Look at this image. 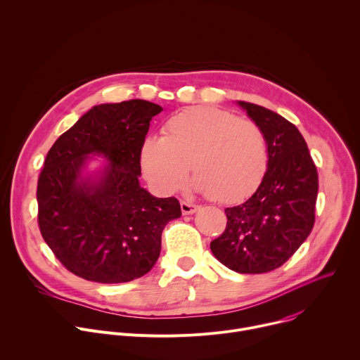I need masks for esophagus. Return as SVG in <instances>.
Here are the masks:
<instances>
[{
    "mask_svg": "<svg viewBox=\"0 0 360 360\" xmlns=\"http://www.w3.org/2000/svg\"><path fill=\"white\" fill-rule=\"evenodd\" d=\"M198 208L199 207L195 203H189V202H185V200L181 202V211H182L184 215H192L198 211Z\"/></svg>",
    "mask_w": 360,
    "mask_h": 360,
    "instance_id": "esophagus-1",
    "label": "esophagus"
}]
</instances>
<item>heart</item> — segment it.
<instances>
[{"label":"heart","instance_id":"b5f03b06","mask_svg":"<svg viewBox=\"0 0 360 360\" xmlns=\"http://www.w3.org/2000/svg\"><path fill=\"white\" fill-rule=\"evenodd\" d=\"M191 189L218 202H235L256 191L269 155L262 128L235 114L196 107L171 117L164 136H148L141 148L146 181L161 195L174 193L188 171Z\"/></svg>","mask_w":360,"mask_h":360}]
</instances>
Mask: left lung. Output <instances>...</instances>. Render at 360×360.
Segmentation results:
<instances>
[{
  "mask_svg": "<svg viewBox=\"0 0 360 360\" xmlns=\"http://www.w3.org/2000/svg\"><path fill=\"white\" fill-rule=\"evenodd\" d=\"M236 104L268 142V169L243 203L226 208L225 232L211 242L215 258L238 274H265L283 265L315 224L318 172L299 129L250 102Z\"/></svg>",
  "mask_w": 360,
  "mask_h": 360,
  "instance_id": "8db88e82",
  "label": "left lung"
}]
</instances>
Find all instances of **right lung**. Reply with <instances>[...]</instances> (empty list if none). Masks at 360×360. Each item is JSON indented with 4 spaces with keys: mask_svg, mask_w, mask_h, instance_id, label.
I'll return each instance as SVG.
<instances>
[{
    "mask_svg": "<svg viewBox=\"0 0 360 360\" xmlns=\"http://www.w3.org/2000/svg\"><path fill=\"white\" fill-rule=\"evenodd\" d=\"M162 107L143 99L85 112L46 153L38 178V225L72 274L99 283L148 274L161 253L165 225L181 217L175 198L139 184L141 148ZM106 162L90 169L91 159Z\"/></svg>",
    "mask_w": 360,
    "mask_h": 360,
    "instance_id": "1",
    "label": "right lung"
}]
</instances>
